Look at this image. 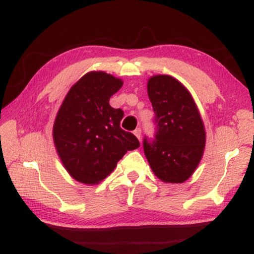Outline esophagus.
Segmentation results:
<instances>
[{
  "label": "esophagus",
  "instance_id": "obj_1",
  "mask_svg": "<svg viewBox=\"0 0 254 254\" xmlns=\"http://www.w3.org/2000/svg\"><path fill=\"white\" fill-rule=\"evenodd\" d=\"M133 133H134V135L137 137V139L141 140V128H140V127L135 128V130L133 131Z\"/></svg>",
  "mask_w": 254,
  "mask_h": 254
}]
</instances>
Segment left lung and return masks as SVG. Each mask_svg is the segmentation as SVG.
I'll return each instance as SVG.
<instances>
[{
	"mask_svg": "<svg viewBox=\"0 0 254 254\" xmlns=\"http://www.w3.org/2000/svg\"><path fill=\"white\" fill-rule=\"evenodd\" d=\"M148 96L154 112L156 139L143 141L144 154L163 183L180 184L194 174L203 157L206 132L188 89L169 75L148 80Z\"/></svg>",
	"mask_w": 254,
	"mask_h": 254,
	"instance_id": "obj_1",
	"label": "left lung"
}]
</instances>
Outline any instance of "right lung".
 Returning a JSON list of instances; mask_svg holds the SVG:
<instances>
[{"label":"right lung","instance_id":"obj_1","mask_svg":"<svg viewBox=\"0 0 254 254\" xmlns=\"http://www.w3.org/2000/svg\"><path fill=\"white\" fill-rule=\"evenodd\" d=\"M123 80L105 71H89L71 86L53 127L54 143L67 173L77 182L97 185L115 169L127 151L140 147L120 127L121 109L110 98Z\"/></svg>","mask_w":254,"mask_h":254}]
</instances>
